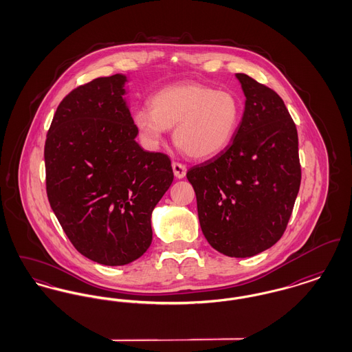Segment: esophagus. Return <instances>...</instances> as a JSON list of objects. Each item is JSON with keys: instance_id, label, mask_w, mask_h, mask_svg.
<instances>
[{"instance_id": "34e87169", "label": "esophagus", "mask_w": 352, "mask_h": 352, "mask_svg": "<svg viewBox=\"0 0 352 352\" xmlns=\"http://www.w3.org/2000/svg\"><path fill=\"white\" fill-rule=\"evenodd\" d=\"M173 171H174V175L177 177V178H184V175H186V171H187V168L184 166V164H181V162H173Z\"/></svg>"}]
</instances>
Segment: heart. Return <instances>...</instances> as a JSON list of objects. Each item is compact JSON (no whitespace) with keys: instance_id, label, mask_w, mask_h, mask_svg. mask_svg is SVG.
<instances>
[{"instance_id":"1","label":"heart","mask_w":352,"mask_h":352,"mask_svg":"<svg viewBox=\"0 0 352 352\" xmlns=\"http://www.w3.org/2000/svg\"><path fill=\"white\" fill-rule=\"evenodd\" d=\"M240 118V102L232 92L198 83L165 87L151 96V108L141 107L133 113L134 125L146 145L158 146L174 126L175 145L197 160L224 151Z\"/></svg>"}]
</instances>
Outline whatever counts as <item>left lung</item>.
Here are the masks:
<instances>
[{
	"label": "left lung",
	"instance_id": "1",
	"mask_svg": "<svg viewBox=\"0 0 352 352\" xmlns=\"http://www.w3.org/2000/svg\"><path fill=\"white\" fill-rule=\"evenodd\" d=\"M247 98L231 144L187 171L201 232L230 257H251L284 234L301 184L298 133L276 91L236 74Z\"/></svg>",
	"mask_w": 352,
	"mask_h": 352
}]
</instances>
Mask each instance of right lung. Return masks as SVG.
Listing matches in <instances>:
<instances>
[{
    "instance_id": "1",
    "label": "right lung",
    "mask_w": 352,
    "mask_h": 352,
    "mask_svg": "<svg viewBox=\"0 0 352 352\" xmlns=\"http://www.w3.org/2000/svg\"><path fill=\"white\" fill-rule=\"evenodd\" d=\"M124 75L98 78L60 101L45 142L46 191L71 244L102 265L151 247V211L174 179L165 153L144 151L122 99Z\"/></svg>"
}]
</instances>
